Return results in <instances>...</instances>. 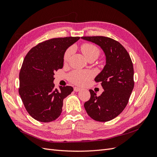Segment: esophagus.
<instances>
[{
	"label": "esophagus",
	"instance_id": "1",
	"mask_svg": "<svg viewBox=\"0 0 157 157\" xmlns=\"http://www.w3.org/2000/svg\"><path fill=\"white\" fill-rule=\"evenodd\" d=\"M81 90V88H77V87H75L74 88V91L75 92H79Z\"/></svg>",
	"mask_w": 157,
	"mask_h": 157
}]
</instances>
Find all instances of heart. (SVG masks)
<instances>
[{
    "label": "heart",
    "mask_w": 157,
    "mask_h": 157,
    "mask_svg": "<svg viewBox=\"0 0 157 157\" xmlns=\"http://www.w3.org/2000/svg\"><path fill=\"white\" fill-rule=\"evenodd\" d=\"M81 51L82 54L87 59L94 58L97 59L100 53L99 49L96 46L90 43H85L81 46ZM74 52L73 47H70L66 52L63 56V60L65 63H67L70 59ZM94 77V73L91 71H83V70H75L69 73V79L71 82L78 86H83L87 84L89 80Z\"/></svg>",
    "instance_id": "obj_1"
}]
</instances>
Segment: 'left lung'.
<instances>
[{"label":"left lung","mask_w":157,"mask_h":157,"mask_svg":"<svg viewBox=\"0 0 157 157\" xmlns=\"http://www.w3.org/2000/svg\"><path fill=\"white\" fill-rule=\"evenodd\" d=\"M81 39L100 46L105 56L103 70L95 78L104 91L99 96L90 90V99L84 108L92 119L107 122L117 117L128 104L134 86V67L130 56L119 42L111 38L96 36Z\"/></svg>","instance_id":"left-lung-1"}]
</instances>
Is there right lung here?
<instances>
[{
	"label": "right lung",
	"mask_w": 157,
	"mask_h": 157,
	"mask_svg": "<svg viewBox=\"0 0 157 157\" xmlns=\"http://www.w3.org/2000/svg\"><path fill=\"white\" fill-rule=\"evenodd\" d=\"M79 39L78 36H69L44 41L31 48L24 58L19 94L27 111L35 120L49 122L60 116L63 99L73 88H55L54 72L62 69L65 51Z\"/></svg>",
	"instance_id": "obj_1"
}]
</instances>
